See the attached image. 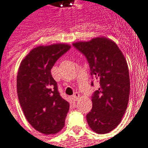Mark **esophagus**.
Segmentation results:
<instances>
[{"label":"esophagus","instance_id":"34e87169","mask_svg":"<svg viewBox=\"0 0 148 148\" xmlns=\"http://www.w3.org/2000/svg\"><path fill=\"white\" fill-rule=\"evenodd\" d=\"M79 98V94L78 92H75V93H74V95H73V100H74V101H76Z\"/></svg>","mask_w":148,"mask_h":148}]
</instances>
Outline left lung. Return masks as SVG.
I'll return each mask as SVG.
<instances>
[{"label": "left lung", "instance_id": "1", "mask_svg": "<svg viewBox=\"0 0 148 148\" xmlns=\"http://www.w3.org/2000/svg\"><path fill=\"white\" fill-rule=\"evenodd\" d=\"M73 46L87 58L90 75L100 84L91 97L92 109L87 114V124L97 133H108L119 125L129 102L127 61L117 44L107 38L78 42Z\"/></svg>", "mask_w": 148, "mask_h": 148}]
</instances>
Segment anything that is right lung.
<instances>
[{
  "label": "right lung",
  "mask_w": 148,
  "mask_h": 148,
  "mask_svg": "<svg viewBox=\"0 0 148 148\" xmlns=\"http://www.w3.org/2000/svg\"><path fill=\"white\" fill-rule=\"evenodd\" d=\"M68 44L40 46L21 61L17 74V94L27 121L43 134H55L63 129L69 103L60 95L51 69L69 51Z\"/></svg>",
  "instance_id": "right-lung-1"
}]
</instances>
